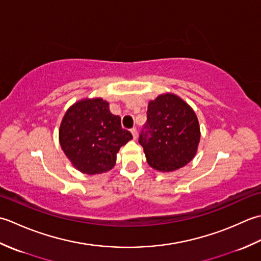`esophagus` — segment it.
I'll list each match as a JSON object with an SVG mask.
<instances>
[{
  "label": "esophagus",
  "instance_id": "1",
  "mask_svg": "<svg viewBox=\"0 0 261 261\" xmlns=\"http://www.w3.org/2000/svg\"><path fill=\"white\" fill-rule=\"evenodd\" d=\"M130 133H132L133 137H134V140H136V138H137V129L136 128H132Z\"/></svg>",
  "mask_w": 261,
  "mask_h": 261
}]
</instances>
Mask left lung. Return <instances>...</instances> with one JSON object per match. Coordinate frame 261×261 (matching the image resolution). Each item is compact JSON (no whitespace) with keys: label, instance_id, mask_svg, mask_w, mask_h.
Returning a JSON list of instances; mask_svg holds the SVG:
<instances>
[{"label":"left lung","instance_id":"8db88e82","mask_svg":"<svg viewBox=\"0 0 261 261\" xmlns=\"http://www.w3.org/2000/svg\"><path fill=\"white\" fill-rule=\"evenodd\" d=\"M199 141L198 118L185 100L167 92L148 102L140 144L151 168L172 172L187 166L197 153Z\"/></svg>","mask_w":261,"mask_h":261}]
</instances>
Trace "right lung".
I'll return each instance as SVG.
<instances>
[{
	"instance_id": "right-lung-1",
	"label": "right lung",
	"mask_w": 261,
	"mask_h": 261,
	"mask_svg": "<svg viewBox=\"0 0 261 261\" xmlns=\"http://www.w3.org/2000/svg\"><path fill=\"white\" fill-rule=\"evenodd\" d=\"M132 138L128 130L121 128L120 117L110 113L109 102L102 98L73 103L58 130L63 152L74 168L86 174L113 169L119 148Z\"/></svg>"
}]
</instances>
